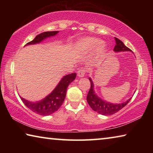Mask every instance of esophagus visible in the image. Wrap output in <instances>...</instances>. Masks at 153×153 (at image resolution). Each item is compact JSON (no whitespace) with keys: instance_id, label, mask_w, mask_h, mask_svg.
<instances>
[{"instance_id":"esophagus-1","label":"esophagus","mask_w":153,"mask_h":153,"mask_svg":"<svg viewBox=\"0 0 153 153\" xmlns=\"http://www.w3.org/2000/svg\"><path fill=\"white\" fill-rule=\"evenodd\" d=\"M86 69L84 68H80L78 71H77V76L79 77H82L85 76V74H86Z\"/></svg>"}]
</instances>
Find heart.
I'll return each mask as SVG.
<instances>
[{
	"label": "heart",
	"mask_w": 153,
	"mask_h": 153,
	"mask_svg": "<svg viewBox=\"0 0 153 153\" xmlns=\"http://www.w3.org/2000/svg\"><path fill=\"white\" fill-rule=\"evenodd\" d=\"M77 46L79 50L85 52H91L97 49L98 55H101L105 51V45L102 41L97 38H86L79 41Z\"/></svg>",
	"instance_id": "heart-1"
}]
</instances>
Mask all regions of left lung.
I'll return each instance as SVG.
<instances>
[{
	"label": "left lung",
	"instance_id": "8db88e82",
	"mask_svg": "<svg viewBox=\"0 0 153 153\" xmlns=\"http://www.w3.org/2000/svg\"><path fill=\"white\" fill-rule=\"evenodd\" d=\"M116 45L114 47L113 51L115 52H121V51H131L130 49L127 47L121 41L117 38H115ZM89 80L90 81V89L87 95V102L88 103L93 110L98 113L101 114L103 115H111L115 113L118 112L121 108H123L125 106L128 104L131 100L129 98L126 102L120 104H114L109 102L105 101V100L101 99L96 94L94 90V84L90 77H89Z\"/></svg>",
	"mask_w": 153,
	"mask_h": 153
}]
</instances>
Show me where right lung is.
<instances>
[{
  "label": "right lung",
  "instance_id": "1",
  "mask_svg": "<svg viewBox=\"0 0 153 153\" xmlns=\"http://www.w3.org/2000/svg\"><path fill=\"white\" fill-rule=\"evenodd\" d=\"M59 33V31L53 32H45L41 33L36 36V38L31 42L27 43L26 45H35L42 42L51 36H55ZM76 74L73 73L65 76L58 84L57 86L53 90L50 94L45 97L44 99L38 102H30L21 97V99L27 108L31 111L40 115L46 116L56 112L59 107L63 104L65 98L67 87L76 79Z\"/></svg>",
  "mask_w": 153,
  "mask_h": 153
}]
</instances>
